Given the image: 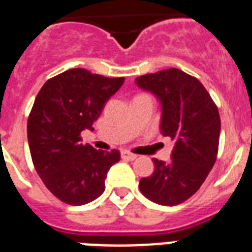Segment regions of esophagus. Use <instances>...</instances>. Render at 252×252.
<instances>
[{
	"instance_id": "34e87169",
	"label": "esophagus",
	"mask_w": 252,
	"mask_h": 252,
	"mask_svg": "<svg viewBox=\"0 0 252 252\" xmlns=\"http://www.w3.org/2000/svg\"><path fill=\"white\" fill-rule=\"evenodd\" d=\"M122 157L123 158H126V160H130L133 161L137 158V155H133V153H130V152L128 151H123L122 152Z\"/></svg>"
}]
</instances>
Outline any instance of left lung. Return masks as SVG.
I'll return each instance as SVG.
<instances>
[{"mask_svg":"<svg viewBox=\"0 0 252 252\" xmlns=\"http://www.w3.org/2000/svg\"><path fill=\"white\" fill-rule=\"evenodd\" d=\"M136 83L160 99L161 133L176 143L168 162L153 158L155 172L140 180V191L152 202L174 206L197 193L216 164L220 112L202 83L178 68L141 75Z\"/></svg>","mask_w":252,"mask_h":252,"instance_id":"1","label":"left lung"}]
</instances>
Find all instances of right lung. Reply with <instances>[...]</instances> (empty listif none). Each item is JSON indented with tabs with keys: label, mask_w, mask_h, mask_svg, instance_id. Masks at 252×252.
<instances>
[{
	"label": "right lung",
	"mask_w": 252,
	"mask_h": 252,
	"mask_svg": "<svg viewBox=\"0 0 252 252\" xmlns=\"http://www.w3.org/2000/svg\"><path fill=\"white\" fill-rule=\"evenodd\" d=\"M124 78H107L86 68L54 76L38 92L28 119L32 164L59 201L79 206L100 197L109 168L120 152L96 151L82 144V130L94 129L109 97Z\"/></svg>",
	"instance_id": "obj_1"
}]
</instances>
